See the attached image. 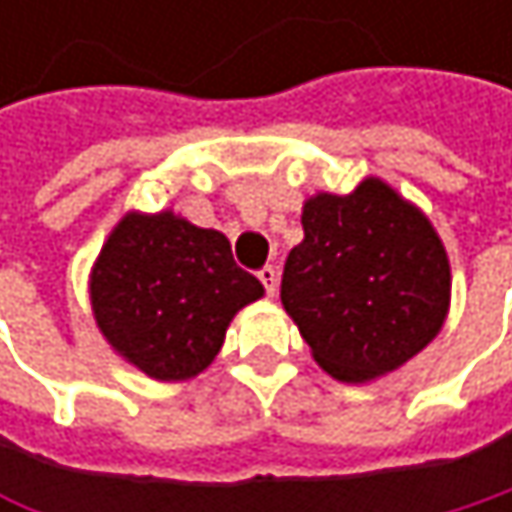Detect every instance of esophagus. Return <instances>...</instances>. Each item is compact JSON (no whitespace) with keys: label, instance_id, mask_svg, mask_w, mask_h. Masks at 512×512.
<instances>
[{"label":"esophagus","instance_id":"34e87169","mask_svg":"<svg viewBox=\"0 0 512 512\" xmlns=\"http://www.w3.org/2000/svg\"><path fill=\"white\" fill-rule=\"evenodd\" d=\"M257 278H260V284L266 287V293L275 296V290H278V269L266 263L263 269H257Z\"/></svg>","mask_w":512,"mask_h":512}]
</instances>
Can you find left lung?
Masks as SVG:
<instances>
[{
	"label": "left lung",
	"mask_w": 512,
	"mask_h": 512,
	"mask_svg": "<svg viewBox=\"0 0 512 512\" xmlns=\"http://www.w3.org/2000/svg\"><path fill=\"white\" fill-rule=\"evenodd\" d=\"M305 240L281 275L284 311L323 370L367 382L418 356L442 329L451 266L427 216L370 177L353 195L305 201Z\"/></svg>",
	"instance_id": "obj_1"
}]
</instances>
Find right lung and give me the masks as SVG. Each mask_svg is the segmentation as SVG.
I'll return each instance as SVG.
<instances>
[{
  "label": "right lung",
  "instance_id": "obj_1",
  "mask_svg": "<svg viewBox=\"0 0 512 512\" xmlns=\"http://www.w3.org/2000/svg\"><path fill=\"white\" fill-rule=\"evenodd\" d=\"M263 296L225 234L174 213H130L91 272V308L106 341L154 379L201 373L234 314Z\"/></svg>",
  "mask_w": 512,
  "mask_h": 512
}]
</instances>
